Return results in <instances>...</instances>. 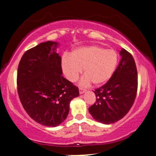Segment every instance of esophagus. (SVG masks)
Wrapping results in <instances>:
<instances>
[{"instance_id": "34e87169", "label": "esophagus", "mask_w": 156, "mask_h": 156, "mask_svg": "<svg viewBox=\"0 0 156 156\" xmlns=\"http://www.w3.org/2000/svg\"><path fill=\"white\" fill-rule=\"evenodd\" d=\"M86 91H87V90H86V89H83V88H80V94H82Z\"/></svg>"}]
</instances>
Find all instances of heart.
<instances>
[{
	"instance_id": "1",
	"label": "heart",
	"mask_w": 156,
	"mask_h": 156,
	"mask_svg": "<svg viewBox=\"0 0 156 156\" xmlns=\"http://www.w3.org/2000/svg\"><path fill=\"white\" fill-rule=\"evenodd\" d=\"M119 63V54L114 49L88 46L74 49L70 57L63 56L62 69L66 77L75 82L83 68L84 78L82 84L99 87L107 83L115 73Z\"/></svg>"
}]
</instances>
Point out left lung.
Masks as SVG:
<instances>
[{"mask_svg": "<svg viewBox=\"0 0 156 156\" xmlns=\"http://www.w3.org/2000/svg\"><path fill=\"white\" fill-rule=\"evenodd\" d=\"M121 60L112 78L95 89L96 101L89 108L94 119L105 125L123 118L134 104L138 87V74L133 56L122 48Z\"/></svg>", "mask_w": 156, "mask_h": 156, "instance_id": "8db88e82", "label": "left lung"}]
</instances>
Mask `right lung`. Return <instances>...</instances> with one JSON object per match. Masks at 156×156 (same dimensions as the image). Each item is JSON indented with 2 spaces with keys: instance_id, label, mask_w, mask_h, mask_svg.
I'll return each mask as SVG.
<instances>
[{
  "instance_id": "obj_1",
  "label": "right lung",
  "mask_w": 156,
  "mask_h": 156,
  "mask_svg": "<svg viewBox=\"0 0 156 156\" xmlns=\"http://www.w3.org/2000/svg\"><path fill=\"white\" fill-rule=\"evenodd\" d=\"M58 43H41L27 51L17 69V92L31 119L56 127L67 118L69 103L79 89L62 76L61 57L55 52Z\"/></svg>"
}]
</instances>
